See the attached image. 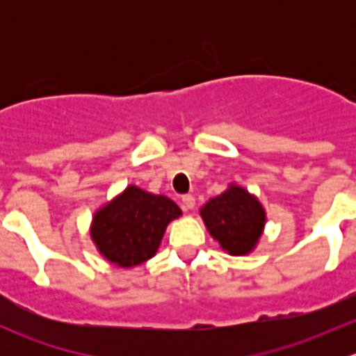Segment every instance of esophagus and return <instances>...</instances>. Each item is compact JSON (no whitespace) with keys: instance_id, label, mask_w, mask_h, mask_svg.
I'll use <instances>...</instances> for the list:
<instances>
[{"instance_id":"esophagus-1","label":"esophagus","mask_w":356,"mask_h":356,"mask_svg":"<svg viewBox=\"0 0 356 356\" xmlns=\"http://www.w3.org/2000/svg\"><path fill=\"white\" fill-rule=\"evenodd\" d=\"M195 204H196L195 196H191V195L182 196V207H184V210H193V208H195Z\"/></svg>"}]
</instances>
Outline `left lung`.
Here are the masks:
<instances>
[{"instance_id": "obj_1", "label": "left lung", "mask_w": 356, "mask_h": 356, "mask_svg": "<svg viewBox=\"0 0 356 356\" xmlns=\"http://www.w3.org/2000/svg\"><path fill=\"white\" fill-rule=\"evenodd\" d=\"M203 224L222 250L232 257L253 253L267 224L260 200L236 182L200 208Z\"/></svg>"}]
</instances>
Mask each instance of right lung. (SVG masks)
Masks as SVG:
<instances>
[{
	"label": "right lung",
	"instance_id": "right-lung-1",
	"mask_svg": "<svg viewBox=\"0 0 356 356\" xmlns=\"http://www.w3.org/2000/svg\"><path fill=\"white\" fill-rule=\"evenodd\" d=\"M182 210L165 195L129 184L92 215L91 241L106 261L134 268L156 254L167 225Z\"/></svg>",
	"mask_w": 356,
	"mask_h": 356
}]
</instances>
